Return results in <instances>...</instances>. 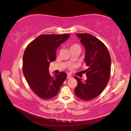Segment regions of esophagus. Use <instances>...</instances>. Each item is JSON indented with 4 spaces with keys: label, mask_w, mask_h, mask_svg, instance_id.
Wrapping results in <instances>:
<instances>
[{
    "label": "esophagus",
    "mask_w": 131,
    "mask_h": 131,
    "mask_svg": "<svg viewBox=\"0 0 131 131\" xmlns=\"http://www.w3.org/2000/svg\"><path fill=\"white\" fill-rule=\"evenodd\" d=\"M71 78H73L72 76L70 75H68V76H67V79H71Z\"/></svg>",
    "instance_id": "34e87169"
}]
</instances>
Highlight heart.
<instances>
[{"mask_svg":"<svg viewBox=\"0 0 131 131\" xmlns=\"http://www.w3.org/2000/svg\"><path fill=\"white\" fill-rule=\"evenodd\" d=\"M76 49H78L81 50V47H80V46L79 44H77V43L72 44L70 46V50ZM75 67H76V65H69L68 66V68L70 69V70H72V69Z\"/></svg>","mask_w":131,"mask_h":131,"instance_id":"b5f03b06","label":"heart"}]
</instances>
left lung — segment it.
I'll return each mask as SVG.
<instances>
[{"label": "left lung", "mask_w": 131, "mask_h": 131, "mask_svg": "<svg viewBox=\"0 0 131 131\" xmlns=\"http://www.w3.org/2000/svg\"><path fill=\"white\" fill-rule=\"evenodd\" d=\"M77 35L85 48L84 62L88 69L84 70L86 80L74 77L78 82L75 94L80 99L90 101L100 95L106 87L110 76L111 57L106 46L93 35L86 33Z\"/></svg>", "instance_id": "obj_1"}]
</instances>
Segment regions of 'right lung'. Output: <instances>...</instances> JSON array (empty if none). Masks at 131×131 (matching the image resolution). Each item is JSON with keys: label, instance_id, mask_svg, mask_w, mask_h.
<instances>
[{"label": "right lung", "instance_id": "obj_1", "mask_svg": "<svg viewBox=\"0 0 131 131\" xmlns=\"http://www.w3.org/2000/svg\"><path fill=\"white\" fill-rule=\"evenodd\" d=\"M69 34H43L30 42L23 56V71L29 85L36 95L48 100L57 94L67 74L61 71L51 76L50 62L56 58V50Z\"/></svg>", "mask_w": 131, "mask_h": 131}]
</instances>
